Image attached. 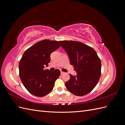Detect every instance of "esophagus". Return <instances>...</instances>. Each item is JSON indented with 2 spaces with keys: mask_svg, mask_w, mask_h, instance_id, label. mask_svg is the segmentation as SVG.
Listing matches in <instances>:
<instances>
[{
  "mask_svg": "<svg viewBox=\"0 0 125 125\" xmlns=\"http://www.w3.org/2000/svg\"><path fill=\"white\" fill-rule=\"evenodd\" d=\"M60 73H61V74H62L64 73H63V72H62V71H60Z\"/></svg>",
  "mask_w": 125,
  "mask_h": 125,
  "instance_id": "34e87169",
  "label": "esophagus"
}]
</instances>
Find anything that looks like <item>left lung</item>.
I'll use <instances>...</instances> for the list:
<instances>
[{
  "label": "left lung",
  "instance_id": "left-lung-1",
  "mask_svg": "<svg viewBox=\"0 0 125 125\" xmlns=\"http://www.w3.org/2000/svg\"><path fill=\"white\" fill-rule=\"evenodd\" d=\"M62 47L69 56L70 63L77 75L70 74L65 83L69 91L77 96H83L95 88L101 74V62L95 50L80 42L62 41Z\"/></svg>",
  "mask_w": 125,
  "mask_h": 125
}]
</instances>
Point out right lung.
Wrapping results in <instances>:
<instances>
[{
  "label": "right lung",
  "mask_w": 125,
  "mask_h": 125,
  "mask_svg": "<svg viewBox=\"0 0 125 125\" xmlns=\"http://www.w3.org/2000/svg\"><path fill=\"white\" fill-rule=\"evenodd\" d=\"M60 46L58 41H41L26 50L20 60L19 69L21 80L26 89L33 95L43 97L54 88L60 72L44 69L50 62V55Z\"/></svg>",
  "instance_id": "obj_1"
}]
</instances>
